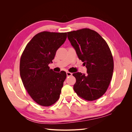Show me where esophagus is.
Wrapping results in <instances>:
<instances>
[{
  "label": "esophagus",
  "mask_w": 132,
  "mask_h": 132,
  "mask_svg": "<svg viewBox=\"0 0 132 132\" xmlns=\"http://www.w3.org/2000/svg\"><path fill=\"white\" fill-rule=\"evenodd\" d=\"M66 73H67V77H70V76H71V75H72V73L69 72V71H67Z\"/></svg>",
  "instance_id": "1"
}]
</instances>
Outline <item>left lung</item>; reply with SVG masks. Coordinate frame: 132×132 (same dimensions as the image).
<instances>
[{
  "instance_id": "8db88e82",
  "label": "left lung",
  "mask_w": 132,
  "mask_h": 132,
  "mask_svg": "<svg viewBox=\"0 0 132 132\" xmlns=\"http://www.w3.org/2000/svg\"><path fill=\"white\" fill-rule=\"evenodd\" d=\"M68 38L87 68L86 75L73 74L74 90L85 100H96L106 93L112 77L114 63L110 47L97 32L87 28L68 32Z\"/></svg>"
}]
</instances>
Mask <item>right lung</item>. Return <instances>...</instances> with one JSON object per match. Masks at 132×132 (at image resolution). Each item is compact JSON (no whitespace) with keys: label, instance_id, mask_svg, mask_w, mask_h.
<instances>
[{"label":"right lung","instance_id":"obj_1","mask_svg":"<svg viewBox=\"0 0 132 132\" xmlns=\"http://www.w3.org/2000/svg\"><path fill=\"white\" fill-rule=\"evenodd\" d=\"M67 35V32H39L27 44L21 54L20 74L23 86L41 106L52 105L60 97L67 74L64 71L54 72L48 64L65 41Z\"/></svg>","mask_w":132,"mask_h":132}]
</instances>
